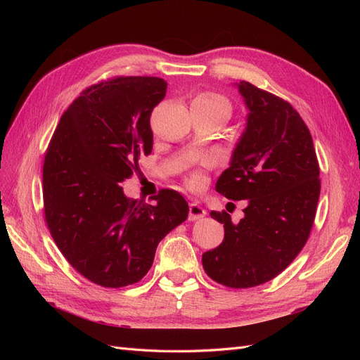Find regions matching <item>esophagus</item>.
Segmentation results:
<instances>
[{
  "label": "esophagus",
  "instance_id": "1",
  "mask_svg": "<svg viewBox=\"0 0 360 360\" xmlns=\"http://www.w3.org/2000/svg\"><path fill=\"white\" fill-rule=\"evenodd\" d=\"M205 216V210L198 202H191L189 205V221H198Z\"/></svg>",
  "mask_w": 360,
  "mask_h": 360
}]
</instances>
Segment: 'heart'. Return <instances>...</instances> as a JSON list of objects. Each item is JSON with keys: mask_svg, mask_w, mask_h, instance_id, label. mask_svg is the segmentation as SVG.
I'll use <instances>...</instances> for the list:
<instances>
[{"mask_svg": "<svg viewBox=\"0 0 360 360\" xmlns=\"http://www.w3.org/2000/svg\"><path fill=\"white\" fill-rule=\"evenodd\" d=\"M193 101H200V102H209V103H219V105H225L228 110H230V105H228V102L224 99L222 96H219V94H214V93H202V94H198L197 97H195ZM201 174H198V172H193L192 176L189 177V183L191 184H198V183H201Z\"/></svg>", "mask_w": 360, "mask_h": 360, "instance_id": "1", "label": "heart"}]
</instances>
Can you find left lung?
<instances>
[{
  "mask_svg": "<svg viewBox=\"0 0 360 360\" xmlns=\"http://www.w3.org/2000/svg\"><path fill=\"white\" fill-rule=\"evenodd\" d=\"M248 110L246 127L216 191L246 200L237 224H224V242L202 254L213 281L231 288L261 285L290 266L307 243L320 198V168L312 136L299 112L278 96L246 81L234 84Z\"/></svg>",
  "mask_w": 360,
  "mask_h": 360,
  "instance_id": "obj_1",
  "label": "left lung"
}]
</instances>
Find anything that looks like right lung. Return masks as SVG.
Returning a JSON list of instances; mask_svg holds the SVG:
<instances>
[{
    "label": "right lung",
    "mask_w": 360,
    "mask_h": 360,
    "mask_svg": "<svg viewBox=\"0 0 360 360\" xmlns=\"http://www.w3.org/2000/svg\"><path fill=\"white\" fill-rule=\"evenodd\" d=\"M167 82L120 76L84 90L63 114L43 163V204L53 242L70 266L97 285L143 279L159 242L188 219L172 189L147 204L127 198L122 181L153 150L150 115Z\"/></svg>",
    "instance_id": "add662e5"
}]
</instances>
